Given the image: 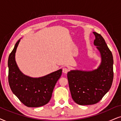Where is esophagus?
Listing matches in <instances>:
<instances>
[{"mask_svg": "<svg viewBox=\"0 0 121 121\" xmlns=\"http://www.w3.org/2000/svg\"><path fill=\"white\" fill-rule=\"evenodd\" d=\"M69 71V69H68L67 68H62V72L65 74H66Z\"/></svg>", "mask_w": 121, "mask_h": 121, "instance_id": "esophagus-1", "label": "esophagus"}]
</instances>
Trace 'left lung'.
I'll use <instances>...</instances> for the list:
<instances>
[{"instance_id":"1","label":"left lung","mask_w":121,"mask_h":121,"mask_svg":"<svg viewBox=\"0 0 121 121\" xmlns=\"http://www.w3.org/2000/svg\"><path fill=\"white\" fill-rule=\"evenodd\" d=\"M101 56V63L92 71L71 70L68 73L69 85L74 101L79 105L97 103L109 91L113 79V59L111 51L100 34L93 32Z\"/></svg>"}]
</instances>
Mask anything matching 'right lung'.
<instances>
[{"mask_svg":"<svg viewBox=\"0 0 121 121\" xmlns=\"http://www.w3.org/2000/svg\"><path fill=\"white\" fill-rule=\"evenodd\" d=\"M19 39L10 53L8 61V82L12 92L28 107H39L48 103L56 82L62 74V69L42 77L34 78L25 75L17 65L15 55Z\"/></svg>","mask_w":121,"mask_h":121,"instance_id":"1","label":"right lung"}]
</instances>
